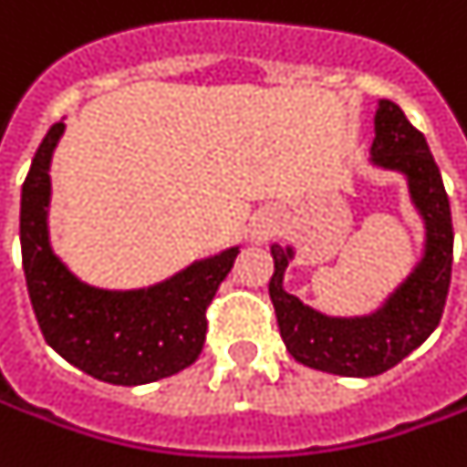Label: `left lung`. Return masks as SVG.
I'll return each mask as SVG.
<instances>
[{"label": "left lung", "instance_id": "8db88e82", "mask_svg": "<svg viewBox=\"0 0 467 467\" xmlns=\"http://www.w3.org/2000/svg\"><path fill=\"white\" fill-rule=\"evenodd\" d=\"M374 131L377 139L371 143V161L402 171L410 182L412 202L427 224L425 257L415 273L394 290L392 298L364 318H328L283 290V273L293 250H283L280 244L270 247L275 260L270 301L275 306L285 348L306 367L341 377H377L412 354L438 328L452 273L448 192L425 136L392 100H379Z\"/></svg>", "mask_w": 467, "mask_h": 467}]
</instances>
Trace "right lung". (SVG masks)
Instances as JSON below:
<instances>
[{"mask_svg":"<svg viewBox=\"0 0 467 467\" xmlns=\"http://www.w3.org/2000/svg\"><path fill=\"white\" fill-rule=\"evenodd\" d=\"M65 123L42 139L22 184V267L45 341L65 361L109 384H149L194 364L207 336V308L237 247L200 260L146 290L86 285L52 253L47 237L50 159Z\"/></svg>","mask_w":467,"mask_h":467,"instance_id":"1","label":"right lung"}]
</instances>
